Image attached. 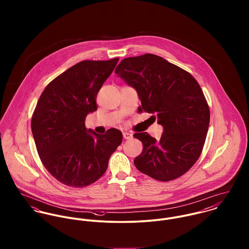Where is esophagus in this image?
Here are the masks:
<instances>
[{
    "mask_svg": "<svg viewBox=\"0 0 249 249\" xmlns=\"http://www.w3.org/2000/svg\"><path fill=\"white\" fill-rule=\"evenodd\" d=\"M123 136L125 140H130L132 138V134L131 133H128V132H124L123 133Z\"/></svg>",
    "mask_w": 249,
    "mask_h": 249,
    "instance_id": "34e87169",
    "label": "esophagus"
}]
</instances>
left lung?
I'll list each match as a JSON object with an SVG mask.
<instances>
[{
  "label": "left lung",
  "instance_id": "left-lung-1",
  "mask_svg": "<svg viewBox=\"0 0 249 249\" xmlns=\"http://www.w3.org/2000/svg\"><path fill=\"white\" fill-rule=\"evenodd\" d=\"M115 72L136 89L139 113L153 114L164 129L159 141L146 132L133 135L142 142L135 167L159 181L183 176L200 156L209 127L210 110L199 84L190 72L151 53L123 59Z\"/></svg>",
  "mask_w": 249,
  "mask_h": 249
}]
</instances>
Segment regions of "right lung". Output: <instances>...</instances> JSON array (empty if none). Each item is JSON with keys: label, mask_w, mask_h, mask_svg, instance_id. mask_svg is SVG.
Listing matches in <instances>:
<instances>
[{"label": "right lung", "mask_w": 249, "mask_h": 249, "mask_svg": "<svg viewBox=\"0 0 249 249\" xmlns=\"http://www.w3.org/2000/svg\"><path fill=\"white\" fill-rule=\"evenodd\" d=\"M118 61L78 62L51 81L38 100L32 119L37 152L47 171L64 185L82 188L96 182L123 141L116 128L98 134L85 127V118L97 110V95Z\"/></svg>", "instance_id": "1"}]
</instances>
